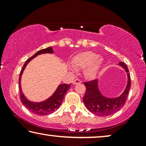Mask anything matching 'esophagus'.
<instances>
[{
    "label": "esophagus",
    "mask_w": 146,
    "mask_h": 146,
    "mask_svg": "<svg viewBox=\"0 0 146 146\" xmlns=\"http://www.w3.org/2000/svg\"><path fill=\"white\" fill-rule=\"evenodd\" d=\"M81 80L80 79H78V78H76V80H74L73 81V84H80V83H81Z\"/></svg>",
    "instance_id": "esophagus-1"
}]
</instances>
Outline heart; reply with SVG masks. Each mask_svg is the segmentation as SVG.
Listing matches in <instances>:
<instances>
[{"label": "heart", "instance_id": "1", "mask_svg": "<svg viewBox=\"0 0 146 146\" xmlns=\"http://www.w3.org/2000/svg\"><path fill=\"white\" fill-rule=\"evenodd\" d=\"M103 62L102 58H98V54L93 52H84L76 56L72 61L75 68H85V74L90 78L96 76Z\"/></svg>", "mask_w": 146, "mask_h": 146}]
</instances>
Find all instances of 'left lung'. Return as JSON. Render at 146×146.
I'll return each mask as SVG.
<instances>
[{"mask_svg": "<svg viewBox=\"0 0 146 146\" xmlns=\"http://www.w3.org/2000/svg\"><path fill=\"white\" fill-rule=\"evenodd\" d=\"M119 64L121 66L127 73V84L125 90L120 96L115 98H108L102 95L98 86L97 80L85 82L86 87L83 102L86 107L90 112L99 116H107L112 115L119 110L124 106L131 86L130 75L127 65L123 62Z\"/></svg>", "mask_w": 146, "mask_h": 146, "instance_id": "left-lung-1", "label": "left lung"}]
</instances>
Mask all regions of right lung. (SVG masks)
Returning <instances> with one entry per match:
<instances>
[{"instance_id":"1","label":"right lung","mask_w":146,"mask_h":146,"mask_svg":"<svg viewBox=\"0 0 146 146\" xmlns=\"http://www.w3.org/2000/svg\"><path fill=\"white\" fill-rule=\"evenodd\" d=\"M53 52L54 51L52 48V47H48L46 48L42 49L38 51L36 53H35V54L33 56L31 57L29 59H28L26 61V62L23 66V68L21 70V73H20L19 80V88L20 90L21 100L22 102V103L23 104V105L25 106V107L27 108L29 111H31V112L37 115H48L50 113H53L58 108L62 102V100L64 98L65 96V94L67 92L68 90H69L71 85V84H63L59 85L58 88L56 89V90L55 92L53 94V95L51 97H50L48 99H47L46 100L42 102H33L29 101V100H27V98L25 96V95L23 94L21 86V79L24 70H25V67L27 66L28 63H29L32 59H33L34 58H35L38 55L41 54H52Z\"/></svg>"}]
</instances>
